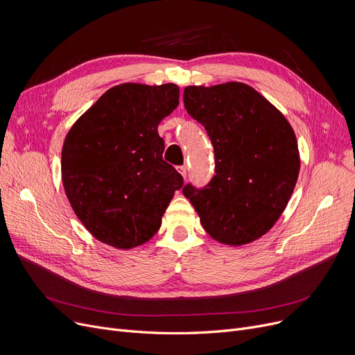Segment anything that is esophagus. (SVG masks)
Instances as JSON below:
<instances>
[{
    "mask_svg": "<svg viewBox=\"0 0 355 355\" xmlns=\"http://www.w3.org/2000/svg\"><path fill=\"white\" fill-rule=\"evenodd\" d=\"M177 170H178V173L185 178V177H187V166H185V165H181V166H178L177 168Z\"/></svg>",
    "mask_w": 355,
    "mask_h": 355,
    "instance_id": "34e87169",
    "label": "esophagus"
}]
</instances>
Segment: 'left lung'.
Wrapping results in <instances>:
<instances>
[{
	"label": "left lung",
	"instance_id": "8db88e82",
	"mask_svg": "<svg viewBox=\"0 0 355 355\" xmlns=\"http://www.w3.org/2000/svg\"><path fill=\"white\" fill-rule=\"evenodd\" d=\"M184 106L214 148V173L201 189L182 187L214 240L240 246L268 233L300 175V151L286 118L245 83L187 86Z\"/></svg>",
	"mask_w": 355,
	"mask_h": 355
}]
</instances>
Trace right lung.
<instances>
[{
    "label": "right lung",
    "mask_w": 355,
    "mask_h": 355,
    "mask_svg": "<svg viewBox=\"0 0 355 355\" xmlns=\"http://www.w3.org/2000/svg\"><path fill=\"white\" fill-rule=\"evenodd\" d=\"M174 83L110 87L69 130L62 151L66 196L85 227L118 249L151 239L182 177L162 159L159 122L178 106Z\"/></svg>",
    "instance_id": "1"
}]
</instances>
